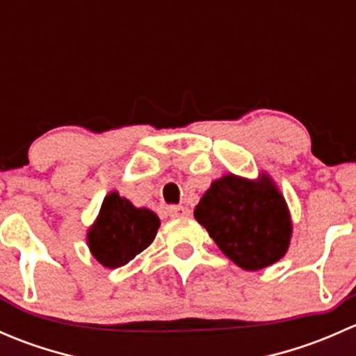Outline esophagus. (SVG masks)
<instances>
[{
  "label": "esophagus",
  "mask_w": 356,
  "mask_h": 356,
  "mask_svg": "<svg viewBox=\"0 0 356 356\" xmlns=\"http://www.w3.org/2000/svg\"><path fill=\"white\" fill-rule=\"evenodd\" d=\"M167 211H168V215H170V217H174V218L188 217V215H189L188 208L181 207V204H172V207L167 208Z\"/></svg>",
  "instance_id": "34e87169"
}]
</instances>
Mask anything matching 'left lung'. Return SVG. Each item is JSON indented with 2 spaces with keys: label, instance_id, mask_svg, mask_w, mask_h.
Segmentation results:
<instances>
[{
  "label": "left lung",
  "instance_id": "8db88e82",
  "mask_svg": "<svg viewBox=\"0 0 356 356\" xmlns=\"http://www.w3.org/2000/svg\"><path fill=\"white\" fill-rule=\"evenodd\" d=\"M195 218L222 253L245 270L268 267L288 251L289 211L267 175L258 182L224 175L196 204Z\"/></svg>",
  "mask_w": 356,
  "mask_h": 356
}]
</instances>
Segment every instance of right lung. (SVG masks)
<instances>
[{"instance_id":"obj_1","label":"right lung","mask_w":356,"mask_h":356,"mask_svg":"<svg viewBox=\"0 0 356 356\" xmlns=\"http://www.w3.org/2000/svg\"><path fill=\"white\" fill-rule=\"evenodd\" d=\"M160 218L148 208H136L118 193L103 200L102 211L88 232L89 250L108 268L129 264L155 239Z\"/></svg>"}]
</instances>
